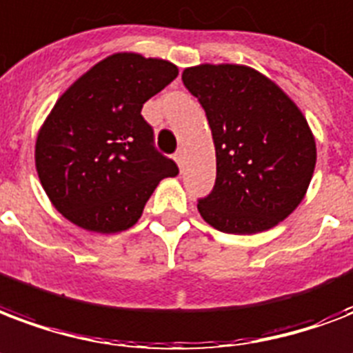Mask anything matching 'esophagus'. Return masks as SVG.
Here are the masks:
<instances>
[{"label": "esophagus", "mask_w": 353, "mask_h": 353, "mask_svg": "<svg viewBox=\"0 0 353 353\" xmlns=\"http://www.w3.org/2000/svg\"><path fill=\"white\" fill-rule=\"evenodd\" d=\"M174 161H176L179 168H183V165H185V152H183V150H179V152L174 155Z\"/></svg>", "instance_id": "esophagus-1"}]
</instances>
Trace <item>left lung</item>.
<instances>
[{"label": "left lung", "mask_w": 353, "mask_h": 353, "mask_svg": "<svg viewBox=\"0 0 353 353\" xmlns=\"http://www.w3.org/2000/svg\"><path fill=\"white\" fill-rule=\"evenodd\" d=\"M181 79L203 107L216 150V181L198 200L201 219L235 235L278 225L300 205L316 165L302 111L250 66L200 64Z\"/></svg>", "instance_id": "left-lung-1"}]
</instances>
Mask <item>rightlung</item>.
<instances>
[{
	"instance_id": "1",
	"label": "right lung",
	"mask_w": 353,
	"mask_h": 353,
	"mask_svg": "<svg viewBox=\"0 0 353 353\" xmlns=\"http://www.w3.org/2000/svg\"><path fill=\"white\" fill-rule=\"evenodd\" d=\"M177 77L176 64L114 53L72 83L42 123L34 165L64 219L94 233L139 222L165 177L179 174L153 146L142 105Z\"/></svg>"
}]
</instances>
